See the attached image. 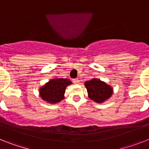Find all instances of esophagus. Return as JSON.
Instances as JSON below:
<instances>
[{"instance_id":"obj_1","label":"esophagus","mask_w":149,"mask_h":149,"mask_svg":"<svg viewBox=\"0 0 149 149\" xmlns=\"http://www.w3.org/2000/svg\"><path fill=\"white\" fill-rule=\"evenodd\" d=\"M73 82L74 84H78V83H79V80H78V79H74Z\"/></svg>"}]
</instances>
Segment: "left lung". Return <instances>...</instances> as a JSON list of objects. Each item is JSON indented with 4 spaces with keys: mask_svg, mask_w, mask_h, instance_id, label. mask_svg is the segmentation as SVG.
I'll use <instances>...</instances> for the list:
<instances>
[{
    "mask_svg": "<svg viewBox=\"0 0 149 149\" xmlns=\"http://www.w3.org/2000/svg\"><path fill=\"white\" fill-rule=\"evenodd\" d=\"M84 85L88 91V97L98 104L104 103L113 94V88L97 78L86 81Z\"/></svg>",
    "mask_w": 149,
    "mask_h": 149,
    "instance_id": "8db88e82",
    "label": "left lung"
}]
</instances>
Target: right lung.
Returning <instances> with one entry per match:
<instances>
[{"label":"right lung","mask_w":149,"mask_h":149,"mask_svg":"<svg viewBox=\"0 0 149 149\" xmlns=\"http://www.w3.org/2000/svg\"><path fill=\"white\" fill-rule=\"evenodd\" d=\"M70 84L72 81L67 78H54L40 88L39 94L47 103L57 104L65 98V88Z\"/></svg>","instance_id":"obj_1"}]
</instances>
